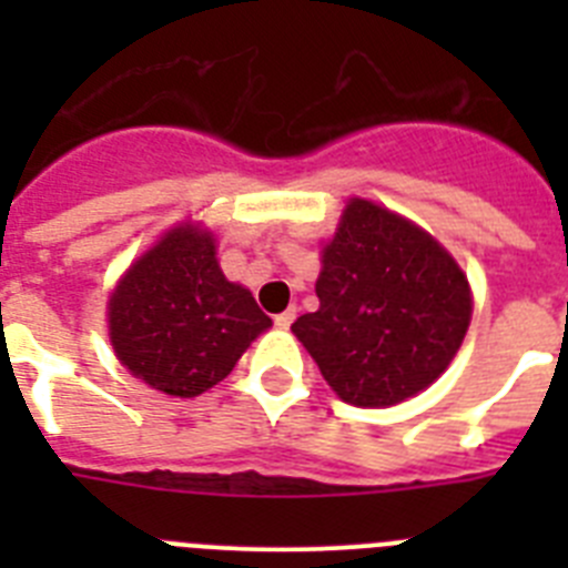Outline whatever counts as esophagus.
I'll return each mask as SVG.
<instances>
[{
  "mask_svg": "<svg viewBox=\"0 0 568 568\" xmlns=\"http://www.w3.org/2000/svg\"><path fill=\"white\" fill-rule=\"evenodd\" d=\"M273 321H275V327H278V329H290V324H293V321H295V307L284 310V313L275 315Z\"/></svg>",
  "mask_w": 568,
  "mask_h": 568,
  "instance_id": "34e87169",
  "label": "esophagus"
}]
</instances>
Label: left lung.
Here are the masks:
<instances>
[{
    "label": "left lung",
    "mask_w": 568,
    "mask_h": 568,
    "mask_svg": "<svg viewBox=\"0 0 568 568\" xmlns=\"http://www.w3.org/2000/svg\"><path fill=\"white\" fill-rule=\"evenodd\" d=\"M321 307L293 333L341 400L393 406L426 389L458 353L471 318L466 275L433 235L353 199L324 247Z\"/></svg>",
    "instance_id": "1"
}]
</instances>
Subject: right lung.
<instances>
[{
    "instance_id": "obj_1",
    "label": "right lung",
    "mask_w": 568,
    "mask_h": 568,
    "mask_svg": "<svg viewBox=\"0 0 568 568\" xmlns=\"http://www.w3.org/2000/svg\"><path fill=\"white\" fill-rule=\"evenodd\" d=\"M273 327L253 293L230 284L213 235L175 227L128 270L110 295V341L153 389L195 398L233 373L258 333Z\"/></svg>"
}]
</instances>
